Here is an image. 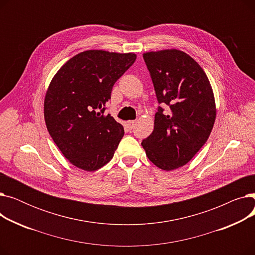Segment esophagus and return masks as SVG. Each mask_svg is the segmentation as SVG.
Segmentation results:
<instances>
[{
    "mask_svg": "<svg viewBox=\"0 0 255 255\" xmlns=\"http://www.w3.org/2000/svg\"><path fill=\"white\" fill-rule=\"evenodd\" d=\"M126 126L128 129H133L135 126V121H127Z\"/></svg>",
    "mask_w": 255,
    "mask_h": 255,
    "instance_id": "esophagus-1",
    "label": "esophagus"
}]
</instances>
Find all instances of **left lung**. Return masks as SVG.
<instances>
[{"mask_svg":"<svg viewBox=\"0 0 255 255\" xmlns=\"http://www.w3.org/2000/svg\"><path fill=\"white\" fill-rule=\"evenodd\" d=\"M158 107L154 130L141 145L150 161L163 170L188 163L208 140L216 119L209 78L186 52L162 49L143 53Z\"/></svg>","mask_w":255,"mask_h":255,"instance_id":"left-lung-1","label":"left lung"}]
</instances>
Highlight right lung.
Wrapping results in <instances>:
<instances>
[{
    "label": "right lung",
    "instance_id": "right-lung-1",
    "mask_svg": "<svg viewBox=\"0 0 255 255\" xmlns=\"http://www.w3.org/2000/svg\"><path fill=\"white\" fill-rule=\"evenodd\" d=\"M134 52L91 49L67 61L52 77L44 98V120L51 138L74 166L94 171L109 163L124 127L105 104L113 87L132 64Z\"/></svg>",
    "mask_w": 255,
    "mask_h": 255
}]
</instances>
